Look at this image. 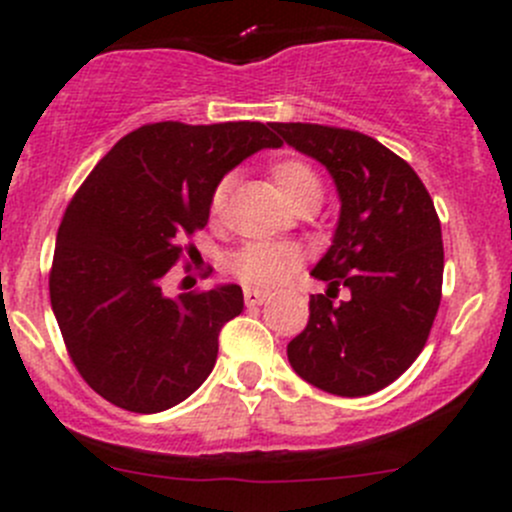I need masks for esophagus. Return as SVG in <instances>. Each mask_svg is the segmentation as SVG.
<instances>
[{"label": "esophagus", "instance_id": "obj_1", "mask_svg": "<svg viewBox=\"0 0 512 512\" xmlns=\"http://www.w3.org/2000/svg\"><path fill=\"white\" fill-rule=\"evenodd\" d=\"M270 297H272V294L265 292V289H252V287L245 289V304H247V307H257V304H265Z\"/></svg>", "mask_w": 512, "mask_h": 512}]
</instances>
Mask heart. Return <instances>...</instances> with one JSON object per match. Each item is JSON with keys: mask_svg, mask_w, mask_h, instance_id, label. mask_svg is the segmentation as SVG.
I'll return each instance as SVG.
<instances>
[{"mask_svg": "<svg viewBox=\"0 0 512 512\" xmlns=\"http://www.w3.org/2000/svg\"><path fill=\"white\" fill-rule=\"evenodd\" d=\"M270 175L275 180L277 190L282 198L292 205L294 210L317 208L322 203L324 183L319 178L317 168L302 158H280L270 165ZM232 193V178L218 180L210 193L208 200V213L213 220H223L227 203H230ZM230 272L245 285L255 287H277L287 282L294 272L302 265V252L292 242H270V240H257L245 242L240 250L230 255Z\"/></svg>", "mask_w": 512, "mask_h": 512, "instance_id": "heart-1", "label": "heart"}]
</instances>
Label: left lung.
Segmentation results:
<instances>
[{"label":"left lung","instance_id":"1","mask_svg":"<svg viewBox=\"0 0 512 512\" xmlns=\"http://www.w3.org/2000/svg\"><path fill=\"white\" fill-rule=\"evenodd\" d=\"M299 153L327 165L342 215L312 277L309 322L292 342V369L317 389L369 396L399 379L426 347L441 304L443 240L433 200L416 170L359 131L275 123ZM347 286L353 297L334 303Z\"/></svg>","mask_w":512,"mask_h":512}]
</instances>
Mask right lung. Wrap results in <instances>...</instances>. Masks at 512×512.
<instances>
[{
  "label": "right lung",
  "mask_w": 512,
  "mask_h": 512,
  "mask_svg": "<svg viewBox=\"0 0 512 512\" xmlns=\"http://www.w3.org/2000/svg\"><path fill=\"white\" fill-rule=\"evenodd\" d=\"M282 141L260 121L146 123L71 198L49 272L51 309L81 379L133 414L188 399L213 371L220 329L242 312L225 285L168 297L163 277L208 225L215 183Z\"/></svg>",
  "instance_id": "1"
}]
</instances>
